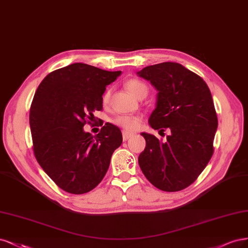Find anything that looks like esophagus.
Listing matches in <instances>:
<instances>
[{
    "label": "esophagus",
    "mask_w": 248,
    "mask_h": 248,
    "mask_svg": "<svg viewBox=\"0 0 248 248\" xmlns=\"http://www.w3.org/2000/svg\"><path fill=\"white\" fill-rule=\"evenodd\" d=\"M133 135H134V133H132V132L123 131V139H124V141H126L127 139H130Z\"/></svg>",
    "instance_id": "34e87169"
}]
</instances>
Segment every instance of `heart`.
<instances>
[{
	"label": "heart",
	"mask_w": 248,
	"mask_h": 248,
	"mask_svg": "<svg viewBox=\"0 0 248 248\" xmlns=\"http://www.w3.org/2000/svg\"><path fill=\"white\" fill-rule=\"evenodd\" d=\"M126 89L130 91L131 93H133L135 97H138L141 93H146L148 92V86L138 79H130L129 81H126L125 83ZM110 95H111V92L110 90L106 91L105 93L103 94V98H102V103L104 105H107L109 100H110ZM141 119L138 116H134V115H119L116 116L113 119V123L123 127L124 130L127 131H133L135 129H137L140 124Z\"/></svg>",
	"instance_id": "heart-1"
}]
</instances>
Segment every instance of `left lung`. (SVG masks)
Masks as SVG:
<instances>
[{
    "instance_id": "left-lung-1",
    "label": "left lung",
    "mask_w": 248,
    "mask_h": 248,
    "mask_svg": "<svg viewBox=\"0 0 248 248\" xmlns=\"http://www.w3.org/2000/svg\"><path fill=\"white\" fill-rule=\"evenodd\" d=\"M137 74L157 91L150 126L171 131L166 142L141 134L146 146L138 157L139 166L158 189L181 190L198 178L213 155L218 123L210 90L201 77L178 62L156 63Z\"/></svg>"
}]
</instances>
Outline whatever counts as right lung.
<instances>
[{
  "mask_svg": "<svg viewBox=\"0 0 248 248\" xmlns=\"http://www.w3.org/2000/svg\"><path fill=\"white\" fill-rule=\"evenodd\" d=\"M121 74L75 62L51 72L35 93L30 109L34 155L67 193L81 195L97 186L122 145V132L112 124L106 123L95 136L83 130L94 111L103 109L106 86Z\"/></svg>",
  "mask_w": 248,
  "mask_h": 248,
  "instance_id": "1",
  "label": "right lung"
}]
</instances>
